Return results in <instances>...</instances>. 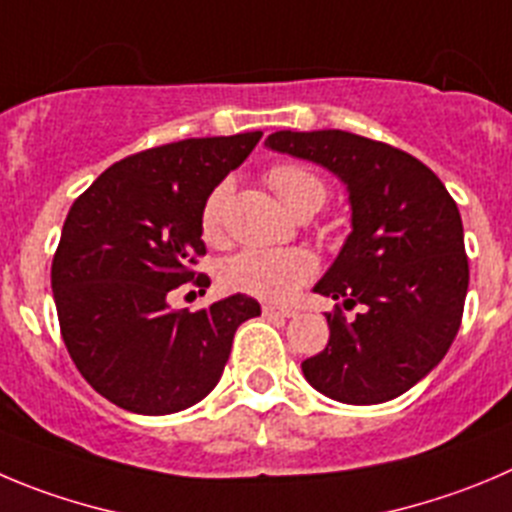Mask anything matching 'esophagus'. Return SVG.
<instances>
[{
    "instance_id": "1",
    "label": "esophagus",
    "mask_w": 512,
    "mask_h": 512,
    "mask_svg": "<svg viewBox=\"0 0 512 512\" xmlns=\"http://www.w3.org/2000/svg\"><path fill=\"white\" fill-rule=\"evenodd\" d=\"M262 315H267V318H295V310L280 308V305H262Z\"/></svg>"
}]
</instances>
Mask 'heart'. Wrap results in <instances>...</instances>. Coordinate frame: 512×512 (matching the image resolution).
Listing matches in <instances>:
<instances>
[{"label":"heart","mask_w":512,"mask_h":512,"mask_svg":"<svg viewBox=\"0 0 512 512\" xmlns=\"http://www.w3.org/2000/svg\"><path fill=\"white\" fill-rule=\"evenodd\" d=\"M267 186L278 194L280 202L298 212L308 202L318 207L326 199V181L303 164H275L265 174ZM227 199V184L209 191L202 204V234L207 242L222 237V209ZM315 275V257L308 250H242L222 265L224 288L245 293L260 300H288L308 285Z\"/></svg>","instance_id":"heart-1"}]
</instances>
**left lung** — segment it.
I'll use <instances>...</instances> for the list:
<instances>
[{
    "label": "left lung",
    "instance_id": "left-lung-1",
    "mask_svg": "<svg viewBox=\"0 0 512 512\" xmlns=\"http://www.w3.org/2000/svg\"><path fill=\"white\" fill-rule=\"evenodd\" d=\"M267 146L341 176L353 209V232L315 293L362 310L326 313L331 338L303 361L305 379L343 404L404 394L460 331L470 265L455 199L412 154L356 133L278 131Z\"/></svg>",
    "mask_w": 512,
    "mask_h": 512
}]
</instances>
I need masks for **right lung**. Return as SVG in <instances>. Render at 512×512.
<instances>
[{"label": "right lung", "instance_id": "1", "mask_svg": "<svg viewBox=\"0 0 512 512\" xmlns=\"http://www.w3.org/2000/svg\"><path fill=\"white\" fill-rule=\"evenodd\" d=\"M260 131L184 138L126 156L70 207L52 257L62 341L83 379L116 407L148 417L194 407L217 386L234 331L260 303L229 295L209 308H169L197 272L202 204L250 156Z\"/></svg>", "mask_w": 512, "mask_h": 512}]
</instances>
